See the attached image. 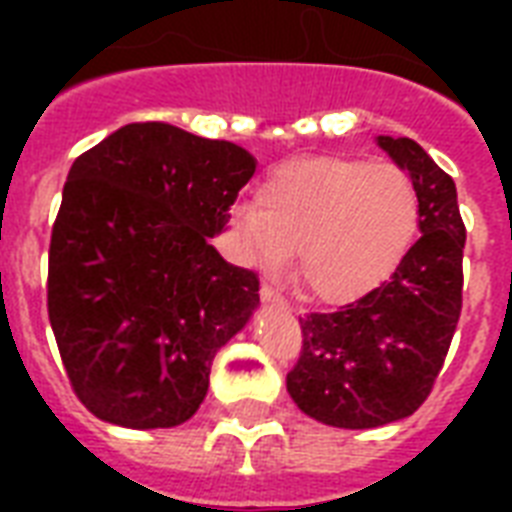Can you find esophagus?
Masks as SVG:
<instances>
[{"label": "esophagus", "mask_w": 512, "mask_h": 512, "mask_svg": "<svg viewBox=\"0 0 512 512\" xmlns=\"http://www.w3.org/2000/svg\"><path fill=\"white\" fill-rule=\"evenodd\" d=\"M260 300H263L265 305H276V308H287V300L276 292L273 287H268V284H263V289H260Z\"/></svg>", "instance_id": "obj_1"}]
</instances>
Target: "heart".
<instances>
[{
  "instance_id": "heart-1",
  "label": "heart",
  "mask_w": 512,
  "mask_h": 512,
  "mask_svg": "<svg viewBox=\"0 0 512 512\" xmlns=\"http://www.w3.org/2000/svg\"><path fill=\"white\" fill-rule=\"evenodd\" d=\"M228 223L252 263L276 271L295 252L297 281L319 303L345 305L374 292L404 260L420 196L393 164L303 156L273 167L255 204H233Z\"/></svg>"
}]
</instances>
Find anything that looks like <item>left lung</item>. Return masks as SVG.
I'll use <instances>...</instances> for the list:
<instances>
[{
	"label": "left lung",
	"mask_w": 512,
	"mask_h": 512,
	"mask_svg": "<svg viewBox=\"0 0 512 512\" xmlns=\"http://www.w3.org/2000/svg\"><path fill=\"white\" fill-rule=\"evenodd\" d=\"M377 146L412 177L422 236L374 292L300 319L303 353L287 374L300 412L345 430L380 428L420 409L462 308L465 225L454 180L414 140L377 135Z\"/></svg>",
	"instance_id": "left-lung-1"
}]
</instances>
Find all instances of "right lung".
I'll return each instance as SVG.
<instances>
[{
  "mask_svg": "<svg viewBox=\"0 0 512 512\" xmlns=\"http://www.w3.org/2000/svg\"><path fill=\"white\" fill-rule=\"evenodd\" d=\"M255 156L162 122L124 124L71 164L52 225L47 311L71 388L132 430L191 420L260 281L209 239Z\"/></svg>",
  "mask_w": 512,
  "mask_h": 512,
  "instance_id": "1",
  "label": "right lung"
}]
</instances>
